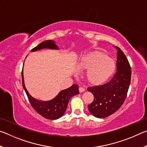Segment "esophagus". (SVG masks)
Segmentation results:
<instances>
[{
  "label": "esophagus",
  "instance_id": "obj_1",
  "mask_svg": "<svg viewBox=\"0 0 147 147\" xmlns=\"http://www.w3.org/2000/svg\"><path fill=\"white\" fill-rule=\"evenodd\" d=\"M78 89H79V92H80V93H82V92L85 91V89L83 88H80V87Z\"/></svg>",
  "mask_w": 147,
  "mask_h": 147
}]
</instances>
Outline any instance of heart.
<instances>
[{"mask_svg":"<svg viewBox=\"0 0 147 147\" xmlns=\"http://www.w3.org/2000/svg\"><path fill=\"white\" fill-rule=\"evenodd\" d=\"M77 69L86 71L85 78L89 85L96 86L105 83L115 69L113 58L100 51H93L81 57L77 63Z\"/></svg>","mask_w":147,"mask_h":147,"instance_id":"obj_1","label":"heart"}]
</instances>
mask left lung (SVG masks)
<instances>
[{"instance_id": "left-lung-1", "label": "left lung", "mask_w": 147, "mask_h": 147, "mask_svg": "<svg viewBox=\"0 0 147 147\" xmlns=\"http://www.w3.org/2000/svg\"><path fill=\"white\" fill-rule=\"evenodd\" d=\"M117 72L113 78L102 86L89 87L94 100L88 105L89 112L97 118H106L116 112L127 95L131 80V67L123 52L117 47Z\"/></svg>"}]
</instances>
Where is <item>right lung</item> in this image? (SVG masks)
I'll return each mask as SVG.
<instances>
[{
	"label": "right lung",
	"instance_id": "1",
	"mask_svg": "<svg viewBox=\"0 0 147 147\" xmlns=\"http://www.w3.org/2000/svg\"><path fill=\"white\" fill-rule=\"evenodd\" d=\"M43 49H59L54 41L47 40L42 42L35 48L32 49L31 52H35ZM22 82H23L24 90L25 91L30 103L33 107V108L43 117L51 119V120H56L63 116L64 113L65 112L70 98L72 96L79 93L78 85L74 84L70 88L61 91L57 94L56 97H54L52 100L41 101L33 98L28 93L25 86H24L23 71H22Z\"/></svg>",
	"mask_w": 147,
	"mask_h": 147
}]
</instances>
